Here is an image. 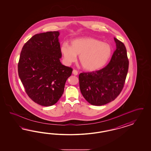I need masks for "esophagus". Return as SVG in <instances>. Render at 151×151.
I'll return each instance as SVG.
<instances>
[{
  "label": "esophagus",
  "instance_id": "1",
  "mask_svg": "<svg viewBox=\"0 0 151 151\" xmlns=\"http://www.w3.org/2000/svg\"><path fill=\"white\" fill-rule=\"evenodd\" d=\"M73 75H76V76L78 75V71H76V70H73Z\"/></svg>",
  "mask_w": 151,
  "mask_h": 151
}]
</instances>
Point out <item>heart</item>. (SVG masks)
<instances>
[{"label":"heart","instance_id":"1","mask_svg":"<svg viewBox=\"0 0 151 151\" xmlns=\"http://www.w3.org/2000/svg\"><path fill=\"white\" fill-rule=\"evenodd\" d=\"M60 50L66 65L75 61L77 55H79V61L83 68L88 71L103 68L112 54L110 44L90 37L74 39L71 42V45L64 42Z\"/></svg>","mask_w":151,"mask_h":151}]
</instances>
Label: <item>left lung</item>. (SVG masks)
I'll return each mask as SVG.
<instances>
[{"mask_svg": "<svg viewBox=\"0 0 151 151\" xmlns=\"http://www.w3.org/2000/svg\"><path fill=\"white\" fill-rule=\"evenodd\" d=\"M114 40L116 49L106 67L79 75L82 96L92 105H104L114 100L124 87L129 65L127 50L124 43L115 37Z\"/></svg>", "mask_w": 151, "mask_h": 151, "instance_id": "1", "label": "left lung"}]
</instances>
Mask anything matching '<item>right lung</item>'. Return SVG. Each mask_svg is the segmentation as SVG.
<instances>
[{"mask_svg":"<svg viewBox=\"0 0 151 151\" xmlns=\"http://www.w3.org/2000/svg\"><path fill=\"white\" fill-rule=\"evenodd\" d=\"M60 32L37 34L23 46L19 61V78L27 95L43 106L55 104L64 93L73 69L61 63Z\"/></svg>","mask_w":151,"mask_h":151,"instance_id":"right-lung-1","label":"right lung"}]
</instances>
